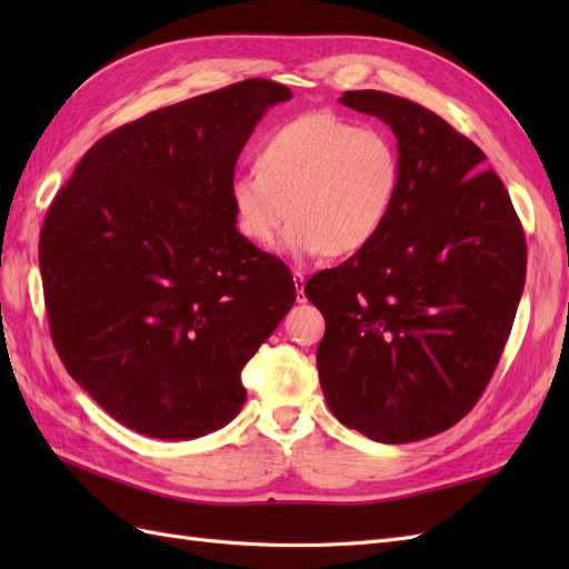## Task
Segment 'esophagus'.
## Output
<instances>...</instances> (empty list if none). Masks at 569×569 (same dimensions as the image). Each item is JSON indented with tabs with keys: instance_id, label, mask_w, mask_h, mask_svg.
Masks as SVG:
<instances>
[{
	"instance_id": "34e87169",
	"label": "esophagus",
	"mask_w": 569,
	"mask_h": 569,
	"mask_svg": "<svg viewBox=\"0 0 569 569\" xmlns=\"http://www.w3.org/2000/svg\"><path fill=\"white\" fill-rule=\"evenodd\" d=\"M295 287H297V299L306 301L303 297V287H306V274L301 270H295Z\"/></svg>"
}]
</instances>
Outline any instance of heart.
I'll return each instance as SVG.
<instances>
[{
    "instance_id": "1",
    "label": "heart",
    "mask_w": 569,
    "mask_h": 569,
    "mask_svg": "<svg viewBox=\"0 0 569 569\" xmlns=\"http://www.w3.org/2000/svg\"><path fill=\"white\" fill-rule=\"evenodd\" d=\"M401 180V149L389 130L313 111L272 130L256 168L232 178L234 226L249 244L268 249L295 218L284 253L353 256L385 230Z\"/></svg>"
}]
</instances>
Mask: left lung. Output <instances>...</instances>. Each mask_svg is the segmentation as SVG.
<instances>
[{
	"label": "left lung",
	"mask_w": 569,
	"mask_h": 569,
	"mask_svg": "<svg viewBox=\"0 0 569 569\" xmlns=\"http://www.w3.org/2000/svg\"><path fill=\"white\" fill-rule=\"evenodd\" d=\"M339 101L391 128L403 180L380 237L303 287L325 316L320 387L341 425L420 441L487 389L525 289V232L485 151L443 118L377 90Z\"/></svg>",
	"instance_id": "left-lung-1"
}]
</instances>
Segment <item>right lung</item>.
<instances>
[{
	"instance_id": "obj_1",
	"label": "right lung",
	"mask_w": 569,
	"mask_h": 569,
	"mask_svg": "<svg viewBox=\"0 0 569 569\" xmlns=\"http://www.w3.org/2000/svg\"><path fill=\"white\" fill-rule=\"evenodd\" d=\"M289 88L251 78L151 111L84 153L51 201L40 272L68 375L113 420L197 439L247 401L242 368L295 306L289 268L237 232L230 182Z\"/></svg>"
}]
</instances>
